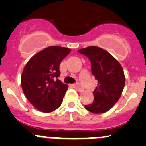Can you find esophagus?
Wrapping results in <instances>:
<instances>
[{"label":"esophagus","mask_w":146,"mask_h":146,"mask_svg":"<svg viewBox=\"0 0 146 146\" xmlns=\"http://www.w3.org/2000/svg\"><path fill=\"white\" fill-rule=\"evenodd\" d=\"M72 86H73V87L75 89H77V91H83V88H82V87H81L80 86V85H78V84H73L72 85Z\"/></svg>","instance_id":"obj_1"}]
</instances>
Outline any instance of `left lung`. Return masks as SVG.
<instances>
[{
    "mask_svg": "<svg viewBox=\"0 0 146 146\" xmlns=\"http://www.w3.org/2000/svg\"><path fill=\"white\" fill-rule=\"evenodd\" d=\"M91 64V72L97 80V87L93 92V103L85 105L94 114L106 113L118 101L125 86V75L119 62L102 48L90 46L78 50Z\"/></svg>",
    "mask_w": 146,
    "mask_h": 146,
    "instance_id": "obj_1",
    "label": "left lung"
}]
</instances>
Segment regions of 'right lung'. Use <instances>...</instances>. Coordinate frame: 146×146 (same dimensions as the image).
Here are the masks:
<instances>
[{
    "label": "right lung",
    "mask_w": 146,
    "mask_h": 146,
    "mask_svg": "<svg viewBox=\"0 0 146 146\" xmlns=\"http://www.w3.org/2000/svg\"><path fill=\"white\" fill-rule=\"evenodd\" d=\"M71 49L51 46L30 59L21 75L23 91L28 101L43 113L58 108L68 89L58 77L59 66Z\"/></svg>",
    "instance_id": "obj_1"
}]
</instances>
